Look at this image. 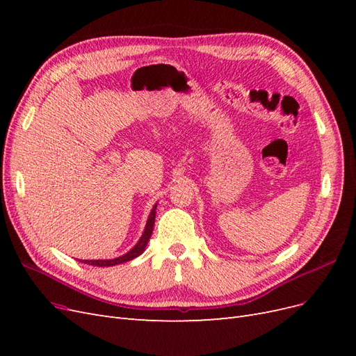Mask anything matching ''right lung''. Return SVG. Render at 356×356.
I'll list each match as a JSON object with an SVG mask.
<instances>
[{"instance_id": "right-lung-1", "label": "right lung", "mask_w": 356, "mask_h": 356, "mask_svg": "<svg viewBox=\"0 0 356 356\" xmlns=\"http://www.w3.org/2000/svg\"><path fill=\"white\" fill-rule=\"evenodd\" d=\"M156 208H157V203L154 204L152 212H149V215H148V220H147V224H145V229L143 232V236L139 238V241L136 242V245L132 248V250H129L126 254H123L120 257L111 258V260H81V263L89 264V266H98V267H111V266H115V264L127 263V261L134 260V258L141 255L145 251L147 243H148L149 238H152V234H153L154 220H156Z\"/></svg>"}]
</instances>
